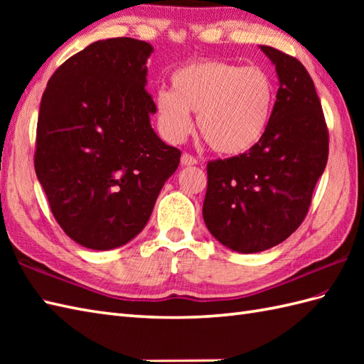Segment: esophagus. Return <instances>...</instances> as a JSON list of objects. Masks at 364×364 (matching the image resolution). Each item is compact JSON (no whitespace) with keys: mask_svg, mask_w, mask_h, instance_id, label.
I'll use <instances>...</instances> for the list:
<instances>
[{"mask_svg":"<svg viewBox=\"0 0 364 364\" xmlns=\"http://www.w3.org/2000/svg\"><path fill=\"white\" fill-rule=\"evenodd\" d=\"M197 164V159L192 156L189 153H183L181 154V166H194Z\"/></svg>","mask_w":364,"mask_h":364,"instance_id":"1","label":"esophagus"}]
</instances>
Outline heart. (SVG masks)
I'll return each instance as SVG.
<instances>
[{"label": "heart", "instance_id": "1", "mask_svg": "<svg viewBox=\"0 0 364 364\" xmlns=\"http://www.w3.org/2000/svg\"><path fill=\"white\" fill-rule=\"evenodd\" d=\"M275 106V86L261 67L200 59L172 75V90L156 94L158 123L168 141L180 142L191 129L189 112L213 150L249 151L264 136Z\"/></svg>", "mask_w": 364, "mask_h": 364}]
</instances>
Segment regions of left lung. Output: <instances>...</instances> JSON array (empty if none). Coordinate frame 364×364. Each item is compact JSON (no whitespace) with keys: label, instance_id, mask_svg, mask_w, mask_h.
Instances as JSON below:
<instances>
[{"label":"left lung","instance_id":"1","mask_svg":"<svg viewBox=\"0 0 364 364\" xmlns=\"http://www.w3.org/2000/svg\"><path fill=\"white\" fill-rule=\"evenodd\" d=\"M261 50L280 80L266 133L249 151L206 166L205 223L241 253L267 250L300 227L328 159V129L310 73L289 54Z\"/></svg>","mask_w":364,"mask_h":364}]
</instances>
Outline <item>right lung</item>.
<instances>
[{"label": "right lung", "instance_id": "add662e5", "mask_svg": "<svg viewBox=\"0 0 364 364\" xmlns=\"http://www.w3.org/2000/svg\"><path fill=\"white\" fill-rule=\"evenodd\" d=\"M150 43L98 41L53 73L37 120L34 168L54 219L75 242L111 250L137 236L181 151L150 125Z\"/></svg>", "mask_w": 364, "mask_h": 364}]
</instances>
